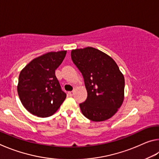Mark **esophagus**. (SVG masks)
I'll list each match as a JSON object with an SVG mask.
<instances>
[{
    "label": "esophagus",
    "mask_w": 159,
    "mask_h": 159,
    "mask_svg": "<svg viewBox=\"0 0 159 159\" xmlns=\"http://www.w3.org/2000/svg\"><path fill=\"white\" fill-rule=\"evenodd\" d=\"M74 90L69 91V92L68 93V94H69V96H72V95H74Z\"/></svg>",
    "instance_id": "obj_1"
}]
</instances>
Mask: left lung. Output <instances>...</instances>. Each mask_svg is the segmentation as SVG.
<instances>
[{"mask_svg": "<svg viewBox=\"0 0 159 159\" xmlns=\"http://www.w3.org/2000/svg\"><path fill=\"white\" fill-rule=\"evenodd\" d=\"M71 60L81 72L88 97L79 104L82 114L93 121H103L117 112L124 99L125 79L116 63L92 47L71 50Z\"/></svg>", "mask_w": 159, "mask_h": 159, "instance_id": "8db88e82", "label": "left lung"}]
</instances>
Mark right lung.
Here are the masks:
<instances>
[{"instance_id":"add662e5","label":"right lung","mask_w":159,"mask_h":159,"mask_svg":"<svg viewBox=\"0 0 159 159\" xmlns=\"http://www.w3.org/2000/svg\"><path fill=\"white\" fill-rule=\"evenodd\" d=\"M66 54V50L44 54L34 59L21 71L17 93L21 104L33 115L50 116L65 99L66 95L61 90L55 70Z\"/></svg>"}]
</instances>
